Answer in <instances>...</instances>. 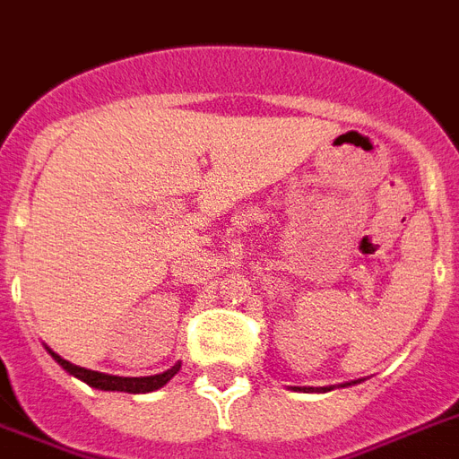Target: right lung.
I'll return each mask as SVG.
<instances>
[{
  "mask_svg": "<svg viewBox=\"0 0 459 459\" xmlns=\"http://www.w3.org/2000/svg\"><path fill=\"white\" fill-rule=\"evenodd\" d=\"M56 361L63 366L70 375L79 377V380H84L86 385L96 389H105V392H128V394H145V392H154V389L164 387L166 382L173 377V375L180 370V363H176L173 368L166 370V373H159V375H147V377H117V375H105V373H98V370H86V368H79L74 363L65 361V359H60L56 351L48 350Z\"/></svg>",
  "mask_w": 459,
  "mask_h": 459,
  "instance_id": "add662e5",
  "label": "right lung"
}]
</instances>
